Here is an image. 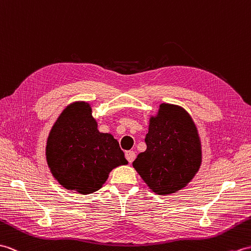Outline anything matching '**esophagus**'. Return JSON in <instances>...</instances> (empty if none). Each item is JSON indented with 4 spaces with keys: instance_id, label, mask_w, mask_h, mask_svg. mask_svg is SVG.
<instances>
[{
    "instance_id": "34e87169",
    "label": "esophagus",
    "mask_w": 251,
    "mask_h": 251,
    "mask_svg": "<svg viewBox=\"0 0 251 251\" xmlns=\"http://www.w3.org/2000/svg\"><path fill=\"white\" fill-rule=\"evenodd\" d=\"M126 158L129 161V163H132L135 159V152L133 151V150H129V151L126 152Z\"/></svg>"
}]
</instances>
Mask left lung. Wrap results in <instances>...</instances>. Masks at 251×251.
<instances>
[{
  "label": "left lung",
  "instance_id": "8db88e82",
  "mask_svg": "<svg viewBox=\"0 0 251 251\" xmlns=\"http://www.w3.org/2000/svg\"><path fill=\"white\" fill-rule=\"evenodd\" d=\"M147 149L132 163L152 192L168 196L185 188L202 163L198 127L188 111L176 104H160L150 116Z\"/></svg>",
  "mask_w": 251,
  "mask_h": 251
}]
</instances>
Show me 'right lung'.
I'll use <instances>...</instances> for the list:
<instances>
[{"label":"right lung","instance_id":"obj_1","mask_svg":"<svg viewBox=\"0 0 251 251\" xmlns=\"http://www.w3.org/2000/svg\"><path fill=\"white\" fill-rule=\"evenodd\" d=\"M46 160L54 179L66 190L90 194L101 189L109 173L127 164L119 143L98 130L91 105L69 104L55 120L46 143Z\"/></svg>","mask_w":251,"mask_h":251}]
</instances>
